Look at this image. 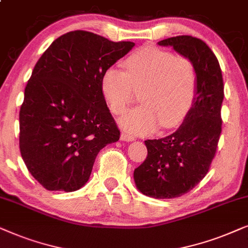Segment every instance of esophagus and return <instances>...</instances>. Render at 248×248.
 Wrapping results in <instances>:
<instances>
[{"mask_svg":"<svg viewBox=\"0 0 248 248\" xmlns=\"http://www.w3.org/2000/svg\"><path fill=\"white\" fill-rule=\"evenodd\" d=\"M120 140H124V141H133L135 140V137L131 136V135H129V134L122 133L121 136H120Z\"/></svg>","mask_w":248,"mask_h":248,"instance_id":"1","label":"esophagus"}]
</instances>
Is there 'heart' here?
<instances>
[{"label": "heart", "instance_id": "obj_1", "mask_svg": "<svg viewBox=\"0 0 248 248\" xmlns=\"http://www.w3.org/2000/svg\"><path fill=\"white\" fill-rule=\"evenodd\" d=\"M126 71L115 65L105 69L101 92L114 114H122L140 91L141 105L119 120L122 129L134 135L152 133L160 126L176 127L194 103L197 74L193 61L172 52L145 45L131 53L124 62Z\"/></svg>", "mask_w": 248, "mask_h": 248}]
</instances>
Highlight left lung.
Returning <instances> with one entry per match:
<instances>
[{
	"label": "left lung",
	"mask_w": 248,
	"mask_h": 248,
	"mask_svg": "<svg viewBox=\"0 0 248 248\" xmlns=\"http://www.w3.org/2000/svg\"><path fill=\"white\" fill-rule=\"evenodd\" d=\"M172 46L193 61L197 74L194 103L181 126L169 136L147 140V157L134 171L136 187L154 199H174L193 189L210 169L221 134L223 79L211 48L193 36H176L157 43Z\"/></svg>",
	"instance_id": "8db88e82"
}]
</instances>
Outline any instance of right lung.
I'll use <instances>...</instances> for the list:
<instances>
[{"instance_id":"right-lung-1","label":"right lung","mask_w":248,"mask_h":248,"mask_svg":"<svg viewBox=\"0 0 248 248\" xmlns=\"http://www.w3.org/2000/svg\"><path fill=\"white\" fill-rule=\"evenodd\" d=\"M134 46L75 31L55 39L39 58L19 113V146L28 171L47 190L81 188L98 152L119 140L101 77Z\"/></svg>"}]
</instances>
